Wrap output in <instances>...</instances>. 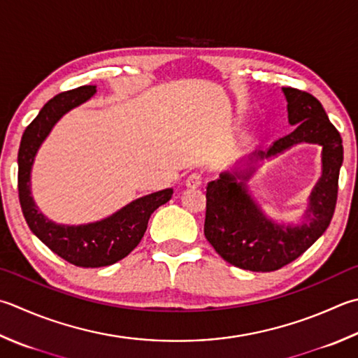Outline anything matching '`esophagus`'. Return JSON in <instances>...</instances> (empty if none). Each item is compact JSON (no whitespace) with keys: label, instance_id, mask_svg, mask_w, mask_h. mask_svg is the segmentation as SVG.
I'll list each match as a JSON object with an SVG mask.
<instances>
[{"label":"esophagus","instance_id":"34e87169","mask_svg":"<svg viewBox=\"0 0 358 358\" xmlns=\"http://www.w3.org/2000/svg\"><path fill=\"white\" fill-rule=\"evenodd\" d=\"M201 184H202V174L201 173H192L185 180V185L188 188H198Z\"/></svg>","mask_w":358,"mask_h":358}]
</instances>
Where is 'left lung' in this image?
<instances>
[{"label":"left lung","mask_w":358,"mask_h":358,"mask_svg":"<svg viewBox=\"0 0 358 358\" xmlns=\"http://www.w3.org/2000/svg\"><path fill=\"white\" fill-rule=\"evenodd\" d=\"M287 98L288 123L296 126L275 140L266 152H254L249 160H263L298 143L322 146V174L308 198L306 220L299 226L278 224L262 212L248 192L246 180L255 171H224L207 184L204 235L222 259L255 273L275 271L304 254L318 240L334 217L343 164L340 132L330 123L318 99L292 87L282 89Z\"/></svg>","instance_id":"1"}]
</instances>
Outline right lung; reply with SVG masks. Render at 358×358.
I'll return each mask as SVG.
<instances>
[{
	"mask_svg": "<svg viewBox=\"0 0 358 358\" xmlns=\"http://www.w3.org/2000/svg\"><path fill=\"white\" fill-rule=\"evenodd\" d=\"M96 93V85H83L59 93L46 103L23 132L18 150V198L31 231L54 254L83 268L109 266L124 259L143 238L151 213L171 199L173 188L146 194L110 217L89 224H56L38 210L31 196V170L40 145L66 112Z\"/></svg>",
	"mask_w": 358,
	"mask_h": 358,
	"instance_id": "add662e5",
	"label": "right lung"
}]
</instances>
